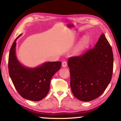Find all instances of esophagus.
Returning a JSON list of instances; mask_svg holds the SVG:
<instances>
[{
    "mask_svg": "<svg viewBox=\"0 0 121 121\" xmlns=\"http://www.w3.org/2000/svg\"><path fill=\"white\" fill-rule=\"evenodd\" d=\"M62 65L63 67H64V68L67 67V62H66V61H63V62H62Z\"/></svg>",
    "mask_w": 121,
    "mask_h": 121,
    "instance_id": "34e87169",
    "label": "esophagus"
}]
</instances>
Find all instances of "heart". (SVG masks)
I'll return each instance as SVG.
<instances>
[{
	"mask_svg": "<svg viewBox=\"0 0 121 121\" xmlns=\"http://www.w3.org/2000/svg\"><path fill=\"white\" fill-rule=\"evenodd\" d=\"M89 42V39L88 37H85L82 39V42L80 43V45H79L78 48L77 49V51H80L84 48L85 47V46L86 45L87 43Z\"/></svg>",
	"mask_w": 121,
	"mask_h": 121,
	"instance_id": "1",
	"label": "heart"
}]
</instances>
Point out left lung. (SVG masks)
<instances>
[{
	"instance_id": "left-lung-1",
	"label": "left lung",
	"mask_w": 121,
	"mask_h": 121,
	"mask_svg": "<svg viewBox=\"0 0 121 121\" xmlns=\"http://www.w3.org/2000/svg\"><path fill=\"white\" fill-rule=\"evenodd\" d=\"M68 64L71 89L76 98L90 101L101 95L111 80L113 67L112 49L104 34L94 48L70 57Z\"/></svg>"
}]
</instances>
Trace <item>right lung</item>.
I'll return each instance as SVG.
<instances>
[{"mask_svg":"<svg viewBox=\"0 0 121 121\" xmlns=\"http://www.w3.org/2000/svg\"><path fill=\"white\" fill-rule=\"evenodd\" d=\"M9 52L8 68L15 87L21 96L27 100L39 101L47 95L50 82L54 74L60 68L61 62L44 63L35 68H28L20 63L15 54L16 41Z\"/></svg>","mask_w":121,"mask_h":121,"instance_id":"add662e5","label":"right lung"}]
</instances>
